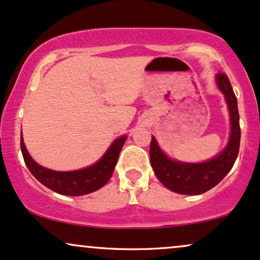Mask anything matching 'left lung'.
Masks as SVG:
<instances>
[{
  "label": "left lung",
  "instance_id": "obj_1",
  "mask_svg": "<svg viewBox=\"0 0 260 260\" xmlns=\"http://www.w3.org/2000/svg\"><path fill=\"white\" fill-rule=\"evenodd\" d=\"M217 85L225 96L231 114L232 132L228 145L218 156L204 163H181L169 159L159 149L154 138L151 139L150 160L157 179L167 188L180 194H202L206 190L211 189L224 179L234 166L240 149V129L238 101L233 91L232 84L224 73L216 75Z\"/></svg>",
  "mask_w": 260,
  "mask_h": 260
}]
</instances>
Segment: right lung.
<instances>
[{
  "label": "right lung",
  "mask_w": 260,
  "mask_h": 260,
  "mask_svg": "<svg viewBox=\"0 0 260 260\" xmlns=\"http://www.w3.org/2000/svg\"><path fill=\"white\" fill-rule=\"evenodd\" d=\"M124 141L126 137L116 139L96 164L74 172H55L39 166L28 154L22 137L20 139V146L26 166L39 182L60 194L84 196L102 188L109 181Z\"/></svg>",
  "instance_id": "1"
}]
</instances>
